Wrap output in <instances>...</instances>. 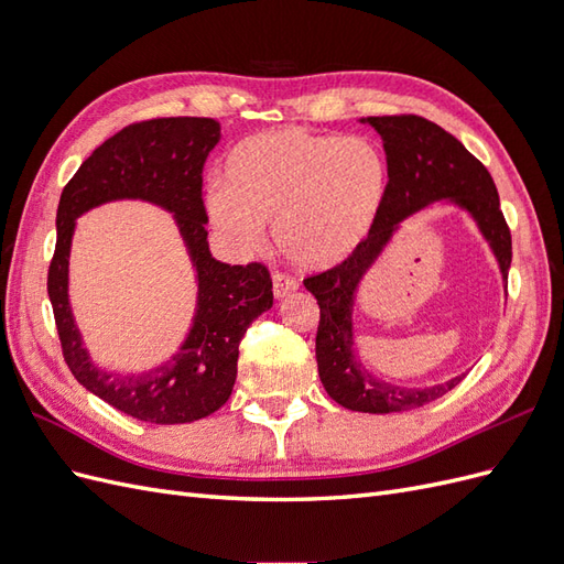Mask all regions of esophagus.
<instances>
[{"label":"esophagus","mask_w":564,"mask_h":564,"mask_svg":"<svg viewBox=\"0 0 564 564\" xmlns=\"http://www.w3.org/2000/svg\"><path fill=\"white\" fill-rule=\"evenodd\" d=\"M296 289H299V282L294 278L284 275V272H275V275H272V294H275L278 301L286 299L289 294H294Z\"/></svg>","instance_id":"obj_1"}]
</instances>
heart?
<instances>
[{"label":"heart","instance_id":"b5f03b06","mask_svg":"<svg viewBox=\"0 0 564 564\" xmlns=\"http://www.w3.org/2000/svg\"><path fill=\"white\" fill-rule=\"evenodd\" d=\"M226 185L204 195L216 232L237 251L275 226L286 261L305 270L344 263L365 242L388 193L386 152L365 135L275 129L237 143Z\"/></svg>","mask_w":564,"mask_h":564}]
</instances>
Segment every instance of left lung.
Segmentation results:
<instances>
[{
  "instance_id": "left-lung-1",
  "label": "left lung",
  "mask_w": 564,
  "mask_h": 564,
  "mask_svg": "<svg viewBox=\"0 0 564 564\" xmlns=\"http://www.w3.org/2000/svg\"><path fill=\"white\" fill-rule=\"evenodd\" d=\"M379 131L388 160V193L367 240L340 265L303 280L317 299L319 327L315 338L317 371L329 398L350 412H409L445 395L466 373L435 386H398L383 381L355 352V299L367 272L381 259L402 220L431 204H452L466 212L489 245L508 282L513 259L510 230L501 214L499 193L487 169L452 133L416 115L362 117Z\"/></svg>"
}]
</instances>
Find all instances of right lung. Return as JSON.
I'll list each match as a JSON object with an SVG mask.
<instances>
[{
	"instance_id": "add662e5",
	"label": "right lung",
	"mask_w": 564,
	"mask_h": 564,
	"mask_svg": "<svg viewBox=\"0 0 564 564\" xmlns=\"http://www.w3.org/2000/svg\"><path fill=\"white\" fill-rule=\"evenodd\" d=\"M218 141L220 124L209 117H162L131 124L82 162L58 202V240L46 289L63 357L84 388L139 421L191 423L224 406L237 379L240 340L249 324L272 308L265 265L220 263L209 251L202 169ZM117 198L150 200L175 216L198 282L196 315L184 344L166 364L141 375L106 372L93 365L66 296L76 218Z\"/></svg>"
}]
</instances>
